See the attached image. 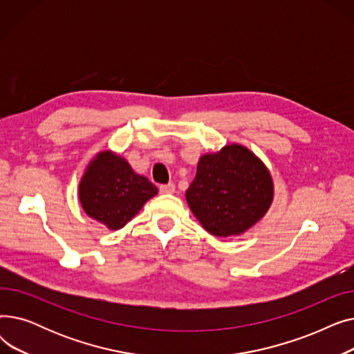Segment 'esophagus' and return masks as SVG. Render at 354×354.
I'll return each mask as SVG.
<instances>
[{
    "label": "esophagus",
    "instance_id": "34e87169",
    "mask_svg": "<svg viewBox=\"0 0 354 354\" xmlns=\"http://www.w3.org/2000/svg\"><path fill=\"white\" fill-rule=\"evenodd\" d=\"M159 191H160V194H174L175 192V185L172 182L160 185Z\"/></svg>",
    "mask_w": 354,
    "mask_h": 354
}]
</instances>
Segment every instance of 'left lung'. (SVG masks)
I'll use <instances>...</instances> for the list:
<instances>
[{
    "instance_id": "8db88e82",
    "label": "left lung",
    "mask_w": 354,
    "mask_h": 354,
    "mask_svg": "<svg viewBox=\"0 0 354 354\" xmlns=\"http://www.w3.org/2000/svg\"><path fill=\"white\" fill-rule=\"evenodd\" d=\"M191 211L209 234L245 232L272 202V179L264 163L241 145L203 155L187 191Z\"/></svg>"
}]
</instances>
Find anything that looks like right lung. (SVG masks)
I'll return each mask as SVG.
<instances>
[{
    "instance_id": "obj_1",
    "label": "right lung",
    "mask_w": 354,
    "mask_h": 354,
    "mask_svg": "<svg viewBox=\"0 0 354 354\" xmlns=\"http://www.w3.org/2000/svg\"><path fill=\"white\" fill-rule=\"evenodd\" d=\"M80 202L84 212L109 230H120L132 219L158 188L133 172L130 165L111 152L93 160L80 182Z\"/></svg>"
}]
</instances>
